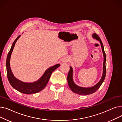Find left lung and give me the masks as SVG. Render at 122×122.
Segmentation results:
<instances>
[{"mask_svg":"<svg viewBox=\"0 0 122 122\" xmlns=\"http://www.w3.org/2000/svg\"><path fill=\"white\" fill-rule=\"evenodd\" d=\"M93 38H95L97 40H98L100 41V43L101 44V46L102 50V52H103V56H104V62H103V75H102V78L100 81L97 83V84L94 86L93 87H88V88H85V87H82L76 86L73 81V69L72 67H70V70L68 74V76H67V80H68V85L71 88V90L74 93H76V94H78L80 95H88L92 94L94 92H95L97 91V89L100 87L101 85L103 83L106 74V54L104 49V46L103 43L102 42V41L100 39V38L99 37V36L96 34H93L92 35Z\"/></svg>","mask_w":122,"mask_h":122,"instance_id":"1","label":"left lung"}]
</instances>
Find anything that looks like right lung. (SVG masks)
<instances>
[{
    "mask_svg": "<svg viewBox=\"0 0 122 122\" xmlns=\"http://www.w3.org/2000/svg\"><path fill=\"white\" fill-rule=\"evenodd\" d=\"M20 36V35L19 36L16 38V39L15 40L14 42L13 43L12 47L7 57V59H6V70H7V75L8 79L11 86L18 92L26 94L36 93L42 91L46 86L49 81L51 74L60 65L59 64H56L48 69L45 72L41 78L35 82L26 83L17 79L14 76V75H13L11 71L10 67V59L15 43Z\"/></svg>",
    "mask_w": 122,
    "mask_h": 122,
    "instance_id": "obj_1",
    "label": "right lung"
}]
</instances>
